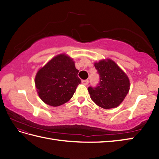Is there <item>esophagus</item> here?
<instances>
[{"label": "esophagus", "mask_w": 159, "mask_h": 159, "mask_svg": "<svg viewBox=\"0 0 159 159\" xmlns=\"http://www.w3.org/2000/svg\"><path fill=\"white\" fill-rule=\"evenodd\" d=\"M88 83H89V80H87V79L82 80V83L83 84V85H87V84H88Z\"/></svg>", "instance_id": "1"}]
</instances>
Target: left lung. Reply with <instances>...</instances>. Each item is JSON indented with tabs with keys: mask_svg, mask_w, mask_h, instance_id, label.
I'll use <instances>...</instances> for the list:
<instances>
[{
	"mask_svg": "<svg viewBox=\"0 0 159 159\" xmlns=\"http://www.w3.org/2000/svg\"><path fill=\"white\" fill-rule=\"evenodd\" d=\"M94 66L100 80L96 86L88 87L91 98L97 105L105 109L119 106L130 89L126 74L111 59L100 61Z\"/></svg>",
	"mask_w": 159,
	"mask_h": 159,
	"instance_id": "8db88e82",
	"label": "left lung"
}]
</instances>
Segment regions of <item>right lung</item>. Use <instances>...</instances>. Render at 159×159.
I'll use <instances>...</instances> for the list:
<instances>
[{"label":"right lung","mask_w":159,"mask_h":159,"mask_svg":"<svg viewBox=\"0 0 159 159\" xmlns=\"http://www.w3.org/2000/svg\"><path fill=\"white\" fill-rule=\"evenodd\" d=\"M78 73L70 57L65 55L54 57L36 74L35 84L40 98L52 107L67 102L81 83Z\"/></svg>","instance_id":"right-lung-1"}]
</instances>
